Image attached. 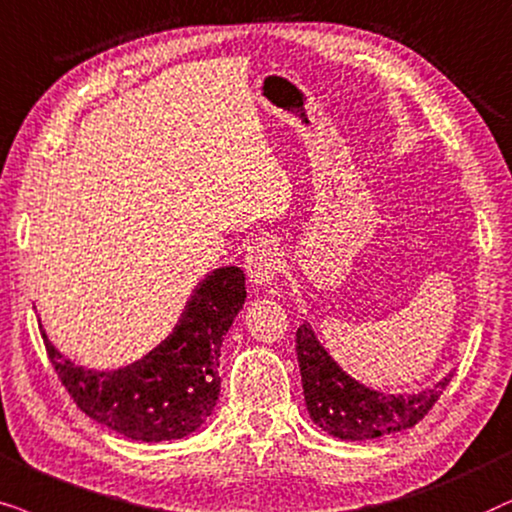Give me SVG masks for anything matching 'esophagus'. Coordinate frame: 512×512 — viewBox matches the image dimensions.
I'll use <instances>...</instances> for the list:
<instances>
[{"instance_id": "obj_1", "label": "esophagus", "mask_w": 512, "mask_h": 512, "mask_svg": "<svg viewBox=\"0 0 512 512\" xmlns=\"http://www.w3.org/2000/svg\"><path fill=\"white\" fill-rule=\"evenodd\" d=\"M281 262V250H278L276 241H269V238H260V241L252 243L248 255H245V269H248L250 281L264 285V288L276 283Z\"/></svg>"}]
</instances>
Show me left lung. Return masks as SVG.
<instances>
[{
	"instance_id": "1",
	"label": "left lung",
	"mask_w": 512,
	"mask_h": 512,
	"mask_svg": "<svg viewBox=\"0 0 512 512\" xmlns=\"http://www.w3.org/2000/svg\"><path fill=\"white\" fill-rule=\"evenodd\" d=\"M297 360L306 410L313 424L339 440H372L412 428L431 412L452 374L414 395H386L349 377L313 335L311 325L297 327Z\"/></svg>"
}]
</instances>
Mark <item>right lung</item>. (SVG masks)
I'll return each instance as SVG.
<instances>
[{"label":"right lung","instance_id":"add662e5","mask_svg":"<svg viewBox=\"0 0 512 512\" xmlns=\"http://www.w3.org/2000/svg\"><path fill=\"white\" fill-rule=\"evenodd\" d=\"M243 302L241 269L210 271L189 297L173 335L142 360L112 372L74 365L44 330L42 337L53 370L86 417L131 440H177L201 428L215 410L222 337Z\"/></svg>","mask_w":512,"mask_h":512}]
</instances>
